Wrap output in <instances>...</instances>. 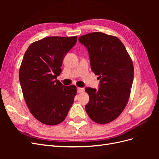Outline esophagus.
<instances>
[{
    "instance_id": "34e87169",
    "label": "esophagus",
    "mask_w": 159,
    "mask_h": 159,
    "mask_svg": "<svg viewBox=\"0 0 159 159\" xmlns=\"http://www.w3.org/2000/svg\"><path fill=\"white\" fill-rule=\"evenodd\" d=\"M84 91V88H77V91H78V93H79L83 92Z\"/></svg>"
}]
</instances>
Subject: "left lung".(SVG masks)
<instances>
[{"instance_id":"1","label":"left lung","mask_w":159,"mask_h":159,"mask_svg":"<svg viewBox=\"0 0 159 159\" xmlns=\"http://www.w3.org/2000/svg\"><path fill=\"white\" fill-rule=\"evenodd\" d=\"M78 40L88 49L91 70L100 79L98 89L85 88L89 96L85 111L95 123H109L119 116L129 100L134 77L132 60L115 36L93 32Z\"/></svg>"}]
</instances>
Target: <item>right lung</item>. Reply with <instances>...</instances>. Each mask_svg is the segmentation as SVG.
<instances>
[{
  "label": "right lung",
  "mask_w": 159,
  "mask_h": 159,
  "mask_svg": "<svg viewBox=\"0 0 159 159\" xmlns=\"http://www.w3.org/2000/svg\"><path fill=\"white\" fill-rule=\"evenodd\" d=\"M77 42V36H50L31 44L19 70L25 102L37 120L55 125L66 119L74 103L75 85L65 86L56 80L64 57Z\"/></svg>",
  "instance_id": "obj_1"
}]
</instances>
